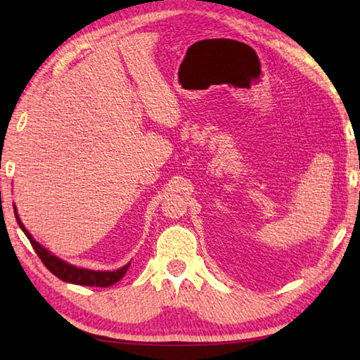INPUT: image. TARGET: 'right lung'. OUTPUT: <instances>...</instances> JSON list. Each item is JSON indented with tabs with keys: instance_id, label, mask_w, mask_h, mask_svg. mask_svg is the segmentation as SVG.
<instances>
[{
	"instance_id": "obj_1",
	"label": "right lung",
	"mask_w": 360,
	"mask_h": 360,
	"mask_svg": "<svg viewBox=\"0 0 360 360\" xmlns=\"http://www.w3.org/2000/svg\"><path fill=\"white\" fill-rule=\"evenodd\" d=\"M15 218H17L18 224L21 227V231L25 232V235L27 236V240L32 244L34 250L37 252V255L40 257V259L43 262V264L48 267V269L58 277L60 280L68 281V283H74V285H82V286H96V288H108L114 283H117L124 275L127 274L129 263L125 264L124 267H120L117 271L112 272H101V271H88V269H82V267H75L72 264H68L63 259H60L57 257H53L52 254H49V250H46L43 246H40L30 235L22 223L20 221L17 210H15Z\"/></svg>"
}]
</instances>
